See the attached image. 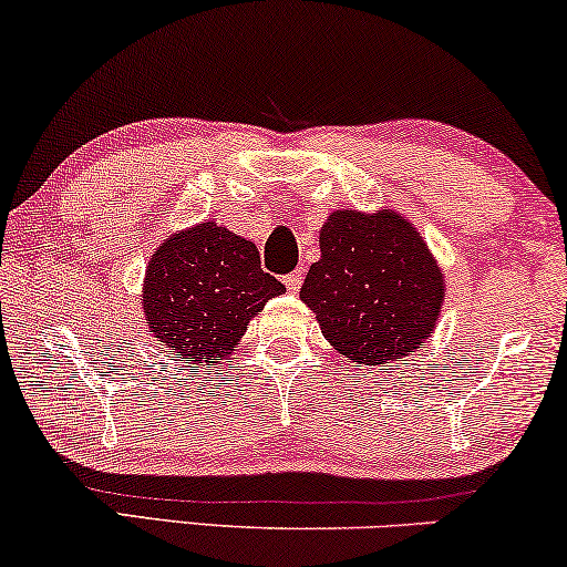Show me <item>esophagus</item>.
<instances>
[{
  "instance_id": "esophagus-1",
  "label": "esophagus",
  "mask_w": 567,
  "mask_h": 567,
  "mask_svg": "<svg viewBox=\"0 0 567 567\" xmlns=\"http://www.w3.org/2000/svg\"><path fill=\"white\" fill-rule=\"evenodd\" d=\"M284 284H286V289H289L291 293H297L301 289V270H293V274L284 276Z\"/></svg>"
}]
</instances>
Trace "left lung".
<instances>
[{
  "label": "left lung",
  "mask_w": 567,
  "mask_h": 567,
  "mask_svg": "<svg viewBox=\"0 0 567 567\" xmlns=\"http://www.w3.org/2000/svg\"><path fill=\"white\" fill-rule=\"evenodd\" d=\"M320 250L299 297L340 353L379 367L413 353L429 338L444 278L402 216L336 212L320 231Z\"/></svg>",
  "instance_id": "left-lung-1"
}]
</instances>
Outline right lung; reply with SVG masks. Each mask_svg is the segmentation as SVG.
<instances>
[{"instance_id":"right-lung-1","label":"right lung","mask_w":567,"mask_h":567,"mask_svg":"<svg viewBox=\"0 0 567 567\" xmlns=\"http://www.w3.org/2000/svg\"><path fill=\"white\" fill-rule=\"evenodd\" d=\"M286 286L262 274L260 252L229 229L204 221L154 252L144 281L150 332L175 359L214 367L247 330L255 312Z\"/></svg>"}]
</instances>
